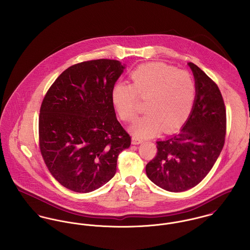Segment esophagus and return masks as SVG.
<instances>
[{
	"label": "esophagus",
	"instance_id": "34e87169",
	"mask_svg": "<svg viewBox=\"0 0 250 250\" xmlns=\"http://www.w3.org/2000/svg\"><path fill=\"white\" fill-rule=\"evenodd\" d=\"M143 143V140L139 139L138 137H133L132 138V143L133 144H140V143Z\"/></svg>",
	"mask_w": 250,
	"mask_h": 250
}]
</instances>
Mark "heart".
I'll return each mask as SVG.
<instances>
[{
    "label": "heart",
    "instance_id": "heart-1",
    "mask_svg": "<svg viewBox=\"0 0 250 250\" xmlns=\"http://www.w3.org/2000/svg\"><path fill=\"white\" fill-rule=\"evenodd\" d=\"M131 79L132 84L112 85L111 101L120 118L132 122L140 113L139 97L147 99L148 112L131 127L136 137H150L162 128L168 133L187 121L196 98V84L188 72L152 62L138 66Z\"/></svg>",
    "mask_w": 250,
    "mask_h": 250
}]
</instances>
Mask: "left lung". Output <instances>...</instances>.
Masks as SVG:
<instances>
[{
    "label": "left lung",
    "mask_w": 250,
    "mask_h": 250,
    "mask_svg": "<svg viewBox=\"0 0 250 250\" xmlns=\"http://www.w3.org/2000/svg\"><path fill=\"white\" fill-rule=\"evenodd\" d=\"M188 64L196 84L192 110L178 134L156 143L157 155L145 167L155 185L172 192L188 190L206 177L226 134V109L218 86L197 65Z\"/></svg>",
    "instance_id": "8db88e82"
}]
</instances>
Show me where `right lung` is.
<instances>
[{"label":"right lung","instance_id":"right-lung-1","mask_svg":"<svg viewBox=\"0 0 250 250\" xmlns=\"http://www.w3.org/2000/svg\"><path fill=\"white\" fill-rule=\"evenodd\" d=\"M124 68L105 59L74 64L42 101L39 149L53 177L70 190L90 192L104 186L116 172L119 153L131 145L111 101Z\"/></svg>","mask_w":250,"mask_h":250}]
</instances>
